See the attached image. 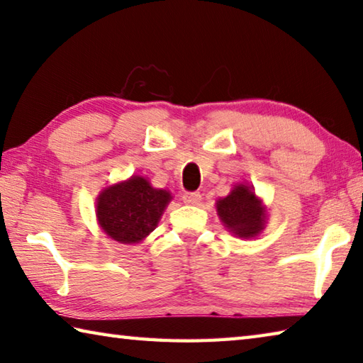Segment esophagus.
<instances>
[{
	"label": "esophagus",
	"mask_w": 363,
	"mask_h": 363,
	"mask_svg": "<svg viewBox=\"0 0 363 363\" xmlns=\"http://www.w3.org/2000/svg\"><path fill=\"white\" fill-rule=\"evenodd\" d=\"M201 194H198V191H186V194L182 195V201L186 204H190V206H196L201 203Z\"/></svg>",
	"instance_id": "esophagus-1"
}]
</instances>
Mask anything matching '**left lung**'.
<instances>
[{
	"mask_svg": "<svg viewBox=\"0 0 363 363\" xmlns=\"http://www.w3.org/2000/svg\"><path fill=\"white\" fill-rule=\"evenodd\" d=\"M216 209L220 222L236 238H257L266 228V204L245 182L234 184L228 195L216 201Z\"/></svg>",
	"mask_w": 363,
	"mask_h": 363,
	"instance_id": "1",
	"label": "left lung"
}]
</instances>
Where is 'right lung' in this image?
<instances>
[{
  "label": "right lung",
  "instance_id": "add662e5",
  "mask_svg": "<svg viewBox=\"0 0 363 363\" xmlns=\"http://www.w3.org/2000/svg\"><path fill=\"white\" fill-rule=\"evenodd\" d=\"M173 200L165 189H155L145 176L110 184L96 201L101 230L119 244H140L151 234Z\"/></svg>",
  "mask_w": 363,
  "mask_h": 363
}]
</instances>
